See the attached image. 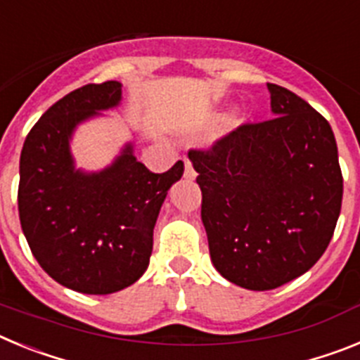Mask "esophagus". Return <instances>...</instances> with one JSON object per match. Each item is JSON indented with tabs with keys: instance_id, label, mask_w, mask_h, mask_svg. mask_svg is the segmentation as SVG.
Masks as SVG:
<instances>
[{
	"instance_id": "1",
	"label": "esophagus",
	"mask_w": 360,
	"mask_h": 360,
	"mask_svg": "<svg viewBox=\"0 0 360 360\" xmlns=\"http://www.w3.org/2000/svg\"><path fill=\"white\" fill-rule=\"evenodd\" d=\"M184 164H186V171H184V176H186L187 180H195L196 173H195V169H193V164H191L189 158H186V160H184Z\"/></svg>"
}]
</instances>
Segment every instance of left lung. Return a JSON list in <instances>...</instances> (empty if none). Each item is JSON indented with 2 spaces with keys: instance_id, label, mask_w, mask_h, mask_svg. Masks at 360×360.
Returning <instances> with one entry per match:
<instances>
[{
  "instance_id": "obj_1",
  "label": "left lung",
  "mask_w": 360,
  "mask_h": 360,
  "mask_svg": "<svg viewBox=\"0 0 360 360\" xmlns=\"http://www.w3.org/2000/svg\"><path fill=\"white\" fill-rule=\"evenodd\" d=\"M266 86L274 119L189 151L212 265L247 290H272L316 265L342 202L328 120L287 88Z\"/></svg>"
}]
</instances>
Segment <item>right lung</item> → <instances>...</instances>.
I'll return each instance as SVG.
<instances>
[{"instance_id": "right-lung-1", "label": "right lung", "mask_w": 360, "mask_h": 360, "mask_svg": "<svg viewBox=\"0 0 360 360\" xmlns=\"http://www.w3.org/2000/svg\"><path fill=\"white\" fill-rule=\"evenodd\" d=\"M120 101L119 81L70 91L30 129L19 158L18 209L28 247L50 278L81 294H113L144 274L162 203L184 174L182 160L151 173L133 142L104 169L75 167L73 131Z\"/></svg>"}]
</instances>
